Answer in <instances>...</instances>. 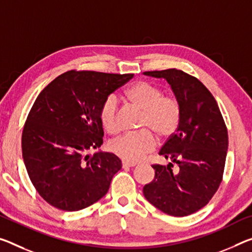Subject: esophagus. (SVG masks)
Segmentation results:
<instances>
[{
  "mask_svg": "<svg viewBox=\"0 0 252 252\" xmlns=\"http://www.w3.org/2000/svg\"><path fill=\"white\" fill-rule=\"evenodd\" d=\"M135 162H129V161H123L122 167L123 168H130V167H134Z\"/></svg>",
  "mask_w": 252,
  "mask_h": 252,
  "instance_id": "obj_1",
  "label": "esophagus"
}]
</instances>
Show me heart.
Listing matches in <instances>:
<instances>
[{
  "label": "heart",
  "mask_w": 252,
  "mask_h": 252,
  "mask_svg": "<svg viewBox=\"0 0 252 252\" xmlns=\"http://www.w3.org/2000/svg\"><path fill=\"white\" fill-rule=\"evenodd\" d=\"M126 98L142 111L139 125L141 131L115 137L109 142V149L123 160L135 162L154 149V134L159 139H166L176 131L181 111L176 99L165 96L160 87L145 81L133 84L126 91ZM99 119L106 131L113 133L118 130V98L115 95L111 94L104 99L99 110Z\"/></svg>",
  "instance_id": "heart-1"
}]
</instances>
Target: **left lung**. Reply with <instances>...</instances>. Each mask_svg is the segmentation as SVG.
<instances>
[{"mask_svg":"<svg viewBox=\"0 0 252 252\" xmlns=\"http://www.w3.org/2000/svg\"><path fill=\"white\" fill-rule=\"evenodd\" d=\"M143 74L165 78L181 111L176 132L159 151L169 162L153 166L155 178L143 187V195L163 213L187 217L204 207L222 182L227 151L224 120L213 95L194 76L176 68Z\"/></svg>","mask_w":252,"mask_h":252,"instance_id":"obj_1","label":"left lung"}]
</instances>
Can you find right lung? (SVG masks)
<instances>
[{
    "label": "right lung",
    "instance_id": "add662e5",
    "mask_svg": "<svg viewBox=\"0 0 252 252\" xmlns=\"http://www.w3.org/2000/svg\"><path fill=\"white\" fill-rule=\"evenodd\" d=\"M133 74L70 70L38 95L22 132V156L31 183L59 210L79 211L107 193L122 163L103 143L99 110L104 99Z\"/></svg>",
    "mask_w": 252,
    "mask_h": 252
}]
</instances>
